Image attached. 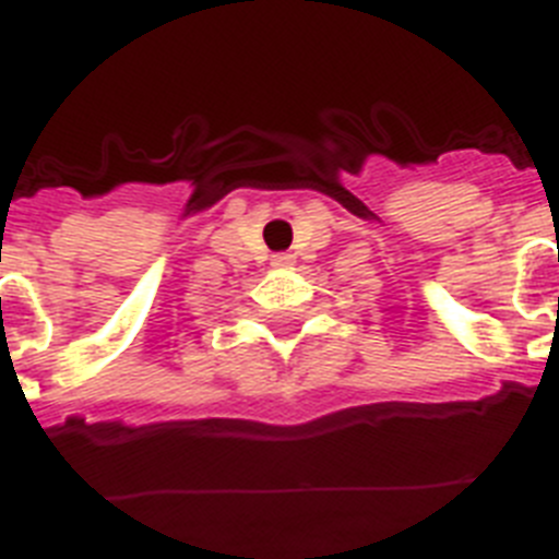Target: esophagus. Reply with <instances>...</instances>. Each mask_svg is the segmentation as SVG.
<instances>
[{
    "instance_id": "esophagus-1",
    "label": "esophagus",
    "mask_w": 559,
    "mask_h": 559,
    "mask_svg": "<svg viewBox=\"0 0 559 559\" xmlns=\"http://www.w3.org/2000/svg\"><path fill=\"white\" fill-rule=\"evenodd\" d=\"M294 263V254H274L271 257V265H276V269H285V265Z\"/></svg>"
}]
</instances>
